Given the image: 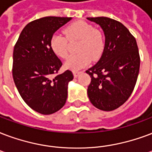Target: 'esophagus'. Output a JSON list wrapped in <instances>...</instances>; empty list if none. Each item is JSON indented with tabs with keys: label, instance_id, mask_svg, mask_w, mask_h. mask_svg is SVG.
I'll use <instances>...</instances> for the list:
<instances>
[{
	"label": "esophagus",
	"instance_id": "1",
	"mask_svg": "<svg viewBox=\"0 0 152 152\" xmlns=\"http://www.w3.org/2000/svg\"><path fill=\"white\" fill-rule=\"evenodd\" d=\"M80 74V72H73V76L75 78H76Z\"/></svg>",
	"mask_w": 152,
	"mask_h": 152
}]
</instances>
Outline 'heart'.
<instances>
[{
  "label": "heart",
  "instance_id": "heart-1",
  "mask_svg": "<svg viewBox=\"0 0 152 152\" xmlns=\"http://www.w3.org/2000/svg\"><path fill=\"white\" fill-rule=\"evenodd\" d=\"M64 35L55 33L51 38L50 46L53 53L59 57L65 58L68 53V40H80L78 50L80 54L68 56L64 67L72 71L84 68L92 60H98L104 50V35L91 25L78 20L65 28Z\"/></svg>",
  "mask_w": 152,
  "mask_h": 152
}]
</instances>
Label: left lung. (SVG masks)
<instances>
[{
  "instance_id": "left-lung-1",
  "label": "left lung",
  "mask_w": 152,
  "mask_h": 152,
  "mask_svg": "<svg viewBox=\"0 0 152 152\" xmlns=\"http://www.w3.org/2000/svg\"><path fill=\"white\" fill-rule=\"evenodd\" d=\"M105 36L101 57L86 72L91 77L88 96L95 107L109 112L127 101L136 84L140 59L136 40L122 23L105 17H88Z\"/></svg>"
}]
</instances>
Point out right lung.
<instances>
[{
    "label": "right lung",
    "instance_id": "add662e5",
    "mask_svg": "<svg viewBox=\"0 0 152 152\" xmlns=\"http://www.w3.org/2000/svg\"><path fill=\"white\" fill-rule=\"evenodd\" d=\"M72 17H46L28 23L13 50L12 77L24 101L32 109L50 115L61 109L68 96L69 70L51 79L62 66L50 46L51 38Z\"/></svg>",
    "mask_w": 152,
    "mask_h": 152
}]
</instances>
